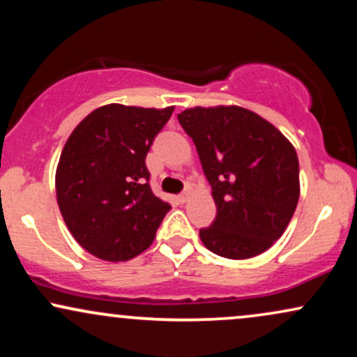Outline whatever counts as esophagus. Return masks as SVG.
Instances as JSON below:
<instances>
[{"instance_id":"esophagus-1","label":"esophagus","mask_w":357,"mask_h":357,"mask_svg":"<svg viewBox=\"0 0 357 357\" xmlns=\"http://www.w3.org/2000/svg\"><path fill=\"white\" fill-rule=\"evenodd\" d=\"M188 198H190V191H184V192H181V195L178 196V199H179V203H186L188 202Z\"/></svg>"}]
</instances>
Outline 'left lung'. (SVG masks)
Here are the masks:
<instances>
[{
  "label": "left lung",
  "instance_id": "8db88e82",
  "mask_svg": "<svg viewBox=\"0 0 357 357\" xmlns=\"http://www.w3.org/2000/svg\"><path fill=\"white\" fill-rule=\"evenodd\" d=\"M211 184L216 218L199 238L216 255H260L285 231L297 208L298 159L275 126L238 105L178 114Z\"/></svg>",
  "mask_w": 357,
  "mask_h": 357
}]
</instances>
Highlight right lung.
<instances>
[{
    "label": "right lung",
    "instance_id": "right-lung-1",
    "mask_svg": "<svg viewBox=\"0 0 357 357\" xmlns=\"http://www.w3.org/2000/svg\"><path fill=\"white\" fill-rule=\"evenodd\" d=\"M174 107L109 104L73 129L56 166V202L93 257L126 261L151 247L169 203L149 186L146 155Z\"/></svg>",
    "mask_w": 357,
    "mask_h": 357
}]
</instances>
